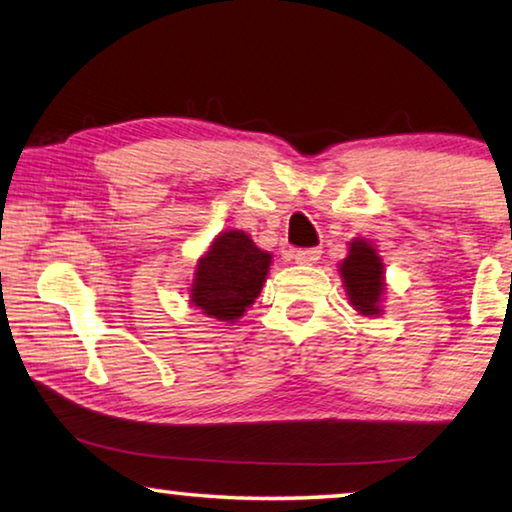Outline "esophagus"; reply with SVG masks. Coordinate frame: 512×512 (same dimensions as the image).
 <instances>
[{
    "label": "esophagus",
    "instance_id": "34e87169",
    "mask_svg": "<svg viewBox=\"0 0 512 512\" xmlns=\"http://www.w3.org/2000/svg\"><path fill=\"white\" fill-rule=\"evenodd\" d=\"M319 255H322V250L319 248H299V250H294L292 257H294V262H299V264H315Z\"/></svg>",
    "mask_w": 512,
    "mask_h": 512
}]
</instances>
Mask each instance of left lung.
Masks as SVG:
<instances>
[{
	"label": "left lung",
	"mask_w": 512,
	"mask_h": 512,
	"mask_svg": "<svg viewBox=\"0 0 512 512\" xmlns=\"http://www.w3.org/2000/svg\"><path fill=\"white\" fill-rule=\"evenodd\" d=\"M345 278L347 296L354 308L363 315H377L379 299L384 292V266L375 248L365 241H352L349 257L340 266Z\"/></svg>",
	"instance_id": "8db88e82"
}]
</instances>
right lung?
Here are the masks:
<instances>
[{
    "label": "right lung",
    "instance_id": "obj_1",
    "mask_svg": "<svg viewBox=\"0 0 512 512\" xmlns=\"http://www.w3.org/2000/svg\"><path fill=\"white\" fill-rule=\"evenodd\" d=\"M269 264L271 255L259 250L248 234L223 232L197 262L190 301L220 322L239 319L257 299Z\"/></svg>",
    "mask_w": 512,
    "mask_h": 512
}]
</instances>
